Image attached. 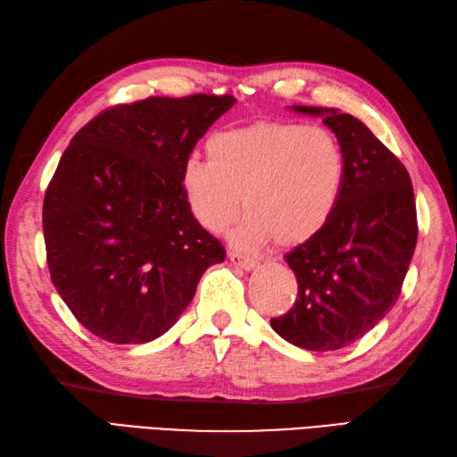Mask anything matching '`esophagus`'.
<instances>
[{
	"mask_svg": "<svg viewBox=\"0 0 457 457\" xmlns=\"http://www.w3.org/2000/svg\"><path fill=\"white\" fill-rule=\"evenodd\" d=\"M228 260L235 263L237 267H242V270H246V271H252L253 267L258 265V262L250 258V255H244V253L235 252V250H228Z\"/></svg>",
	"mask_w": 457,
	"mask_h": 457,
	"instance_id": "esophagus-1",
	"label": "esophagus"
}]
</instances>
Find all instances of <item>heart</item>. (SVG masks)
<instances>
[{
  "instance_id": "b5f03b06",
  "label": "heart",
  "mask_w": 457,
  "mask_h": 457,
  "mask_svg": "<svg viewBox=\"0 0 457 457\" xmlns=\"http://www.w3.org/2000/svg\"><path fill=\"white\" fill-rule=\"evenodd\" d=\"M207 161L187 159L180 187L195 220L209 232L225 230L242 207L232 232L238 246L273 238L298 246L336 213L347 172L336 133L296 121H255L211 136Z\"/></svg>"
}]
</instances>
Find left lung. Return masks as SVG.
Instances as JSON below:
<instances>
[{
	"instance_id": "8db88e82",
	"label": "left lung",
	"mask_w": 457,
	"mask_h": 457,
	"mask_svg": "<svg viewBox=\"0 0 457 457\" xmlns=\"http://www.w3.org/2000/svg\"><path fill=\"white\" fill-rule=\"evenodd\" d=\"M293 110L321 116L347 172L328 225L285 255L298 296L271 328L296 347L336 351L370 331L402 293L419 235L415 194L402 161L361 120L336 108Z\"/></svg>"
}]
</instances>
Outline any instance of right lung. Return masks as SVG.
Masks as SVG:
<instances>
[{
  "mask_svg": "<svg viewBox=\"0 0 457 457\" xmlns=\"http://www.w3.org/2000/svg\"><path fill=\"white\" fill-rule=\"evenodd\" d=\"M232 95L149 96L100 112L75 133L44 195L52 283L96 337L149 343L192 303L222 244L180 187L195 143Z\"/></svg>",
  "mask_w": 457,
  "mask_h": 457,
  "instance_id": "1",
  "label": "right lung"
}]
</instances>
